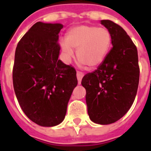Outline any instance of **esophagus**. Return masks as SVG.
Segmentation results:
<instances>
[{"label":"esophagus","instance_id":"1","mask_svg":"<svg viewBox=\"0 0 151 151\" xmlns=\"http://www.w3.org/2000/svg\"><path fill=\"white\" fill-rule=\"evenodd\" d=\"M83 77H84V73L81 72V71H77V78H78V84H81Z\"/></svg>","mask_w":151,"mask_h":151}]
</instances>
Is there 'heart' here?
I'll use <instances>...</instances> for the list:
<instances>
[{
  "instance_id": "1",
  "label": "heart",
  "mask_w": 151,
  "mask_h": 151,
  "mask_svg": "<svg viewBox=\"0 0 151 151\" xmlns=\"http://www.w3.org/2000/svg\"><path fill=\"white\" fill-rule=\"evenodd\" d=\"M112 45V35L109 29L96 26H78L67 32L62 49L67 57L77 50L79 62L90 69L103 63Z\"/></svg>"
}]
</instances>
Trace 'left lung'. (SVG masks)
<instances>
[{
    "instance_id": "8db88e82",
    "label": "left lung",
    "mask_w": 151,
    "mask_h": 151,
    "mask_svg": "<svg viewBox=\"0 0 151 151\" xmlns=\"http://www.w3.org/2000/svg\"><path fill=\"white\" fill-rule=\"evenodd\" d=\"M101 23L112 35L113 47L96 70L84 76L88 114L92 122L109 124L126 114L136 98L139 80L138 52L121 26L110 20Z\"/></svg>"
}]
</instances>
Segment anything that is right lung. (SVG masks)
<instances>
[{"label": "right lung", "instance_id": "1", "mask_svg": "<svg viewBox=\"0 0 151 151\" xmlns=\"http://www.w3.org/2000/svg\"><path fill=\"white\" fill-rule=\"evenodd\" d=\"M63 26L37 22L19 41L12 70L15 96L28 118L44 127L60 124L78 85L76 70L58 59Z\"/></svg>", "mask_w": 151, "mask_h": 151}]
</instances>
